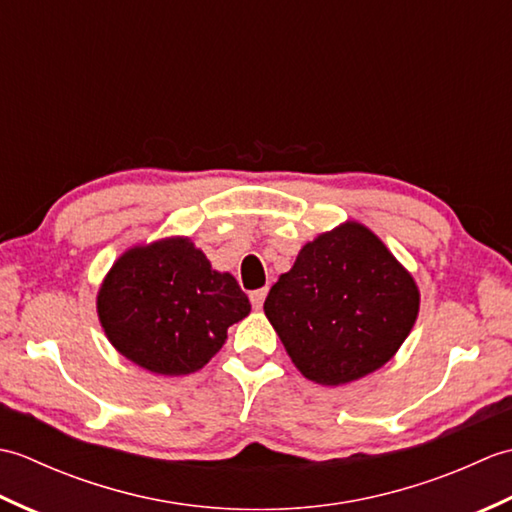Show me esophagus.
<instances>
[{"label": "esophagus", "mask_w": 512, "mask_h": 512, "mask_svg": "<svg viewBox=\"0 0 512 512\" xmlns=\"http://www.w3.org/2000/svg\"><path fill=\"white\" fill-rule=\"evenodd\" d=\"M268 295V288H259V290H253L250 292V303H253V308L259 310L264 306V299Z\"/></svg>", "instance_id": "esophagus-1"}]
</instances>
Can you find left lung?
Returning a JSON list of instances; mask_svg holds the SVG:
<instances>
[{"label": "left lung", "instance_id": "8db88e82", "mask_svg": "<svg viewBox=\"0 0 512 512\" xmlns=\"http://www.w3.org/2000/svg\"><path fill=\"white\" fill-rule=\"evenodd\" d=\"M264 312L299 372L336 387L394 358L418 319L420 290L372 228L347 220L303 244Z\"/></svg>", "mask_w": 512, "mask_h": 512}]
</instances>
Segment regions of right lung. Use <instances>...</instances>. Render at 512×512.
Wrapping results in <instances>:
<instances>
[{"instance_id":"1","label":"right lung","mask_w":512,"mask_h":512,"mask_svg":"<svg viewBox=\"0 0 512 512\" xmlns=\"http://www.w3.org/2000/svg\"><path fill=\"white\" fill-rule=\"evenodd\" d=\"M96 312L127 361L151 374L184 376L222 350L250 301L189 237L173 235L127 248L101 281Z\"/></svg>"}]
</instances>
